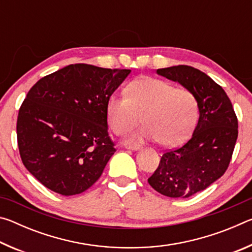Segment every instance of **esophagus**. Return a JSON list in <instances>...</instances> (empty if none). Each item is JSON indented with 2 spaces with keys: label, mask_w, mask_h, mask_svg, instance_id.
Returning a JSON list of instances; mask_svg holds the SVG:
<instances>
[{
  "label": "esophagus",
  "mask_w": 252,
  "mask_h": 252,
  "mask_svg": "<svg viewBox=\"0 0 252 252\" xmlns=\"http://www.w3.org/2000/svg\"><path fill=\"white\" fill-rule=\"evenodd\" d=\"M125 148L127 149V150H132V151H138L141 149V147L140 146H126Z\"/></svg>",
  "instance_id": "obj_1"
}]
</instances>
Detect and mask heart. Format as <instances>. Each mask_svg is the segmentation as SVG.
I'll return each mask as SVG.
<instances>
[{
  "label": "heart",
  "instance_id": "b5f03b06",
  "mask_svg": "<svg viewBox=\"0 0 252 252\" xmlns=\"http://www.w3.org/2000/svg\"><path fill=\"white\" fill-rule=\"evenodd\" d=\"M105 112L110 127L117 134L132 129L142 114L144 125L126 136L127 143L160 141L164 147H176L194 129L198 102L186 88L142 76L127 84L126 93L110 95Z\"/></svg>",
  "mask_w": 252,
  "mask_h": 252
}]
</instances>
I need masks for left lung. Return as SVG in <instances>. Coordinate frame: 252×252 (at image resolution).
<instances>
[{
	"instance_id": "1",
	"label": "left lung",
	"mask_w": 252,
	"mask_h": 252,
	"mask_svg": "<svg viewBox=\"0 0 252 252\" xmlns=\"http://www.w3.org/2000/svg\"><path fill=\"white\" fill-rule=\"evenodd\" d=\"M157 73L193 93L199 121L189 141L164 152L159 167L148 179L158 192L186 199L223 176L238 138V119L231 101L210 76L189 65L158 69Z\"/></svg>"
}]
</instances>
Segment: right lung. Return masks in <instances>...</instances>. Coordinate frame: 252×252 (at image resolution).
<instances>
[{
    "label": "right lung",
    "mask_w": 252,
    "mask_h": 252,
    "mask_svg": "<svg viewBox=\"0 0 252 252\" xmlns=\"http://www.w3.org/2000/svg\"><path fill=\"white\" fill-rule=\"evenodd\" d=\"M130 72L70 64L28 92L16 123L18 146L25 168L44 187L74 195L101 177L116 152L106 101Z\"/></svg>",
    "instance_id": "1"
}]
</instances>
